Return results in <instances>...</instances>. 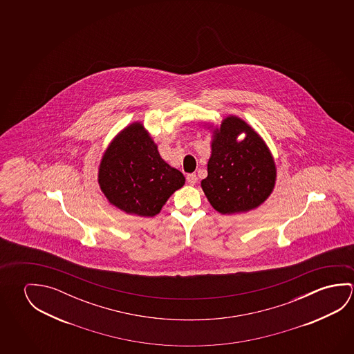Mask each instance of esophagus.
I'll list each match as a JSON object with an SVG mask.
<instances>
[{"label":"esophagus","instance_id":"obj_1","mask_svg":"<svg viewBox=\"0 0 354 354\" xmlns=\"http://www.w3.org/2000/svg\"><path fill=\"white\" fill-rule=\"evenodd\" d=\"M186 181L189 185H195L197 183L196 174H187L186 175Z\"/></svg>","mask_w":354,"mask_h":354}]
</instances>
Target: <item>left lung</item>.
<instances>
[{
	"label": "left lung",
	"mask_w": 354,
	"mask_h": 354,
	"mask_svg": "<svg viewBox=\"0 0 354 354\" xmlns=\"http://www.w3.org/2000/svg\"><path fill=\"white\" fill-rule=\"evenodd\" d=\"M246 133L239 142L237 136ZM207 178L201 181L209 203L220 214L247 212L272 194L277 169L261 136L241 118L227 117L214 132Z\"/></svg>",
	"instance_id": "8db88e82"
}]
</instances>
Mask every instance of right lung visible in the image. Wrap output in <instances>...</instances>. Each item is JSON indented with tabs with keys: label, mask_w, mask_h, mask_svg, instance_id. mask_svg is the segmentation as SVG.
<instances>
[{
	"label": "right lung",
	"mask_w": 354,
	"mask_h": 354,
	"mask_svg": "<svg viewBox=\"0 0 354 354\" xmlns=\"http://www.w3.org/2000/svg\"><path fill=\"white\" fill-rule=\"evenodd\" d=\"M99 184L104 196L118 209L153 217L171 194L185 184V178L162 160L142 123H133L104 151Z\"/></svg>",
	"instance_id": "1"
}]
</instances>
